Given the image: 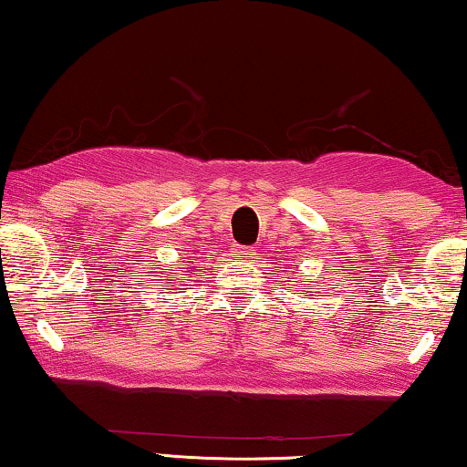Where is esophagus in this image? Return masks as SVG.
<instances>
[{
  "mask_svg": "<svg viewBox=\"0 0 467 467\" xmlns=\"http://www.w3.org/2000/svg\"><path fill=\"white\" fill-rule=\"evenodd\" d=\"M235 254H238V256H240V259H246V256H250V254H253V248L240 246V248H235Z\"/></svg>",
  "mask_w": 467,
  "mask_h": 467,
  "instance_id": "1",
  "label": "esophagus"
}]
</instances>
